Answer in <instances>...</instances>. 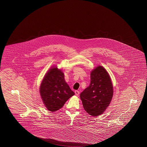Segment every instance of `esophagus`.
Listing matches in <instances>:
<instances>
[{
  "label": "esophagus",
  "instance_id": "esophagus-1",
  "mask_svg": "<svg viewBox=\"0 0 147 147\" xmlns=\"http://www.w3.org/2000/svg\"><path fill=\"white\" fill-rule=\"evenodd\" d=\"M74 92H75V94L76 95H79V91H78V90H76V91H74Z\"/></svg>",
  "mask_w": 147,
  "mask_h": 147
}]
</instances>
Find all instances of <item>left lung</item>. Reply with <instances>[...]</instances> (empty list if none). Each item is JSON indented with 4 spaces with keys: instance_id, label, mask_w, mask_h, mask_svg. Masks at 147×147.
Segmentation results:
<instances>
[{
    "instance_id": "8db88e82",
    "label": "left lung",
    "mask_w": 147,
    "mask_h": 147,
    "mask_svg": "<svg viewBox=\"0 0 147 147\" xmlns=\"http://www.w3.org/2000/svg\"><path fill=\"white\" fill-rule=\"evenodd\" d=\"M90 84L80 95L85 110L90 115L98 116L109 106L113 96V86L108 73L102 66L91 71Z\"/></svg>"
}]
</instances>
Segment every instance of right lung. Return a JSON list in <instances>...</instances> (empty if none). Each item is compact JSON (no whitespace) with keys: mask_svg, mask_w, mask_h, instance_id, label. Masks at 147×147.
<instances>
[{"mask_svg":"<svg viewBox=\"0 0 147 147\" xmlns=\"http://www.w3.org/2000/svg\"><path fill=\"white\" fill-rule=\"evenodd\" d=\"M40 94L46 108L51 112L61 109L74 92L66 83L64 74L57 68L49 69L40 86Z\"/></svg>","mask_w":147,"mask_h":147,"instance_id":"right-lung-1","label":"right lung"}]
</instances>
